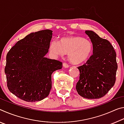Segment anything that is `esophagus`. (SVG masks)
<instances>
[{"label": "esophagus", "mask_w": 124, "mask_h": 124, "mask_svg": "<svg viewBox=\"0 0 124 124\" xmlns=\"http://www.w3.org/2000/svg\"><path fill=\"white\" fill-rule=\"evenodd\" d=\"M63 66L64 68H68V67H70V66H69V65L67 64V63H66V62H64L63 63Z\"/></svg>", "instance_id": "1"}]
</instances>
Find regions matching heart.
<instances>
[{
    "label": "heart",
    "instance_id": "1",
    "mask_svg": "<svg viewBox=\"0 0 124 124\" xmlns=\"http://www.w3.org/2000/svg\"><path fill=\"white\" fill-rule=\"evenodd\" d=\"M50 52L55 56H62L67 52L71 63L78 64L88 60L93 47L89 40L78 35L62 37L60 41L54 40L50 44Z\"/></svg>",
    "mask_w": 124,
    "mask_h": 124
}]
</instances>
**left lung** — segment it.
I'll list each match as a JSON object with an SVG mask.
<instances>
[{
	"label": "left lung",
	"mask_w": 124,
	"mask_h": 124,
	"mask_svg": "<svg viewBox=\"0 0 124 124\" xmlns=\"http://www.w3.org/2000/svg\"><path fill=\"white\" fill-rule=\"evenodd\" d=\"M93 46V54L86 63L78 67L80 73L76 89L80 96L97 99L106 95L115 83L116 54L113 46L92 31H85Z\"/></svg>",
	"instance_id": "obj_1"
}]
</instances>
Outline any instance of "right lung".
I'll list each match as a JSON object with an SVG mask.
<instances>
[{"label": "right lung", "mask_w": 124, "mask_h": 124, "mask_svg": "<svg viewBox=\"0 0 124 124\" xmlns=\"http://www.w3.org/2000/svg\"><path fill=\"white\" fill-rule=\"evenodd\" d=\"M52 36L49 29L31 33L7 54L5 73L8 87L20 99L37 102L49 95L51 74L62 68L61 62L45 57Z\"/></svg>", "instance_id": "right-lung-1"}]
</instances>
